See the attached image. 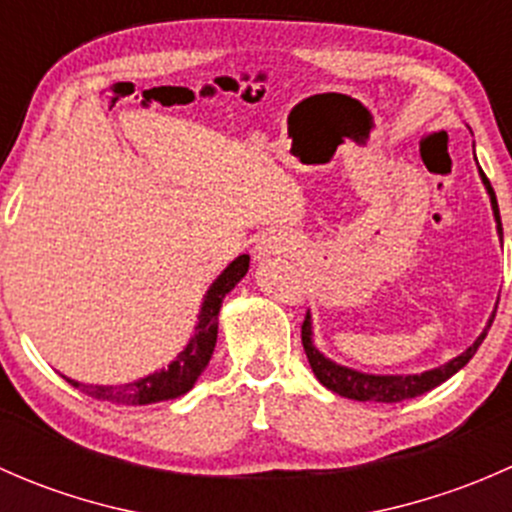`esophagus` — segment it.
Instances as JSON below:
<instances>
[{"mask_svg": "<svg viewBox=\"0 0 512 512\" xmlns=\"http://www.w3.org/2000/svg\"><path fill=\"white\" fill-rule=\"evenodd\" d=\"M255 250H257V257L282 255V252H289V240H287V237L270 232V235H265L260 242H257Z\"/></svg>", "mask_w": 512, "mask_h": 512, "instance_id": "esophagus-1", "label": "esophagus"}]
</instances>
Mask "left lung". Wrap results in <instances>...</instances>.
Segmentation results:
<instances>
[{
	"instance_id": "obj_1",
	"label": "left lung",
	"mask_w": 512,
	"mask_h": 512,
	"mask_svg": "<svg viewBox=\"0 0 512 512\" xmlns=\"http://www.w3.org/2000/svg\"><path fill=\"white\" fill-rule=\"evenodd\" d=\"M480 178H483L485 190L490 195V205H493V215L495 223H498V235L500 242H503V227H500V210H498V200H495L493 188H490V180L485 178V173L480 170ZM495 312L490 314L488 327L483 329V334L473 342V347H468L466 352L458 354L456 359H451L448 364L438 366V369L423 371V374H391V376H381V374H364V371L349 369V366L337 364V361L327 359L312 342V317H304L302 324V347L304 354H307L309 366H312L314 376L319 379V384L327 386L329 391L334 394L344 396V399H354V401H379V404H396V401H406V399H416V396L426 394V391L436 389L438 384H443L446 379H451L456 371H461L468 361L473 359V354L478 352V347L483 344L485 334H488L490 324H493Z\"/></svg>"
}]
</instances>
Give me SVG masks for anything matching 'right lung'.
I'll list each match as a JSON object with an SVG mask.
<instances>
[{
    "instance_id": "1",
    "label": "right lung",
    "mask_w": 512,
    "mask_h": 512,
    "mask_svg": "<svg viewBox=\"0 0 512 512\" xmlns=\"http://www.w3.org/2000/svg\"><path fill=\"white\" fill-rule=\"evenodd\" d=\"M247 267H250V255H240L210 285L208 294L203 299V307H200L195 334L190 337L188 347L175 356V361H170L168 369H160L156 374H148L143 379L131 381V384L118 386L79 384L74 379L66 381L71 386H76V389L84 391L86 396H91V399L118 406H148L188 394L195 386V381H198V376L205 371V366H208L210 356H213L215 342H218V314L220 307H223L225 294L247 275Z\"/></svg>"
}]
</instances>
